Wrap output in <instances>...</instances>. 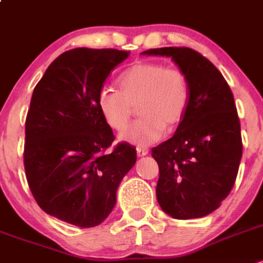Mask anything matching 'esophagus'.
<instances>
[{"label":"esophagus","mask_w":263,"mask_h":263,"mask_svg":"<svg viewBox=\"0 0 263 263\" xmlns=\"http://www.w3.org/2000/svg\"><path fill=\"white\" fill-rule=\"evenodd\" d=\"M147 154H148L147 147H141V146L137 147V155L138 156H144V155H147Z\"/></svg>","instance_id":"1"}]
</instances>
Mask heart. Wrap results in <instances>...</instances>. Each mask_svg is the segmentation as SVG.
<instances>
[{"label":"heart","mask_w":263,"mask_h":263,"mask_svg":"<svg viewBox=\"0 0 263 263\" xmlns=\"http://www.w3.org/2000/svg\"><path fill=\"white\" fill-rule=\"evenodd\" d=\"M121 91L100 88L98 107L105 124L121 132L138 107L141 119L130 125L120 138L137 146H148L184 119L190 102L189 79L181 67L160 61H139L119 79Z\"/></svg>","instance_id":"heart-1"}]
</instances>
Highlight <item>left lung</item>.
Wrapping results in <instances>:
<instances>
[{
    "mask_svg": "<svg viewBox=\"0 0 263 263\" xmlns=\"http://www.w3.org/2000/svg\"><path fill=\"white\" fill-rule=\"evenodd\" d=\"M143 54L172 57L190 87L189 107L176 133L151 150L159 165L156 198L172 218H202L227 198L241 160L233 93L220 71L192 48H155Z\"/></svg>",
    "mask_w": 263,
    "mask_h": 263,
    "instance_id": "obj_1",
    "label": "left lung"
}]
</instances>
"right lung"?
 Masks as SVG:
<instances>
[{"mask_svg":"<svg viewBox=\"0 0 263 263\" xmlns=\"http://www.w3.org/2000/svg\"><path fill=\"white\" fill-rule=\"evenodd\" d=\"M129 52L76 48L60 54L33 88L23 161L33 198L50 216L99 226L116 203L136 147L115 141L98 107L105 79Z\"/></svg>","mask_w":263,"mask_h":263,"instance_id":"right-lung-1","label":"right lung"}]
</instances>
